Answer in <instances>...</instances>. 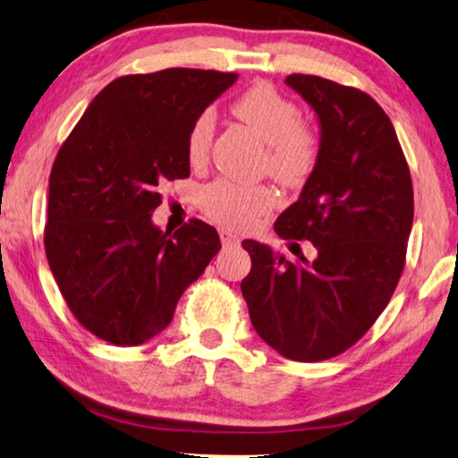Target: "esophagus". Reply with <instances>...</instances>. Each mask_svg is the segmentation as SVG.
I'll return each instance as SVG.
<instances>
[{
  "label": "esophagus",
  "instance_id": "obj_1",
  "mask_svg": "<svg viewBox=\"0 0 458 458\" xmlns=\"http://www.w3.org/2000/svg\"><path fill=\"white\" fill-rule=\"evenodd\" d=\"M219 237H221L223 247H229V245H237L239 243V237L235 233H231V231H227V229H221L219 231Z\"/></svg>",
  "mask_w": 458,
  "mask_h": 458
}]
</instances>
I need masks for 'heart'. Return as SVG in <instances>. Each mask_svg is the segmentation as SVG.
Here are the masks:
<instances>
[{
  "label": "heart",
  "mask_w": 458,
  "mask_h": 458,
  "mask_svg": "<svg viewBox=\"0 0 458 458\" xmlns=\"http://www.w3.org/2000/svg\"><path fill=\"white\" fill-rule=\"evenodd\" d=\"M233 114L266 141L264 170L280 184L298 189L309 180L320 160V138L300 119L298 105L269 82L247 89L233 103ZM215 114L202 109L191 123L186 154L192 164L205 162L213 144ZM276 205L269 184H239L219 178L202 191V208L213 221L231 229H245Z\"/></svg>",
  "instance_id": "obj_1"
}]
</instances>
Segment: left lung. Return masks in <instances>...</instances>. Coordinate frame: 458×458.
Instances as JSON below:
<instances>
[{"label":"left lung","instance_id":"obj_1","mask_svg":"<svg viewBox=\"0 0 458 458\" xmlns=\"http://www.w3.org/2000/svg\"><path fill=\"white\" fill-rule=\"evenodd\" d=\"M320 119V160L274 229L310 242L318 258L292 264L251 239L242 282L251 325L292 361L344 353L387 306L406 266L414 219L410 168L384 109L361 89L288 74ZM298 245V243H294Z\"/></svg>","mask_w":458,"mask_h":458}]
</instances>
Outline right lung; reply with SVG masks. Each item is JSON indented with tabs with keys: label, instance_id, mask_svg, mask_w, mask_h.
I'll return each instance as SVG.
<instances>
[{
	"label": "right lung",
	"instance_id": "add662e5",
	"mask_svg": "<svg viewBox=\"0 0 458 458\" xmlns=\"http://www.w3.org/2000/svg\"><path fill=\"white\" fill-rule=\"evenodd\" d=\"M235 72L166 69L125 74L95 97L50 170L44 250L66 306L89 333L119 347L170 325L184 290L221 250L191 219L152 225L166 180L189 178L186 136Z\"/></svg>",
	"mask_w": 458,
	"mask_h": 458
}]
</instances>
